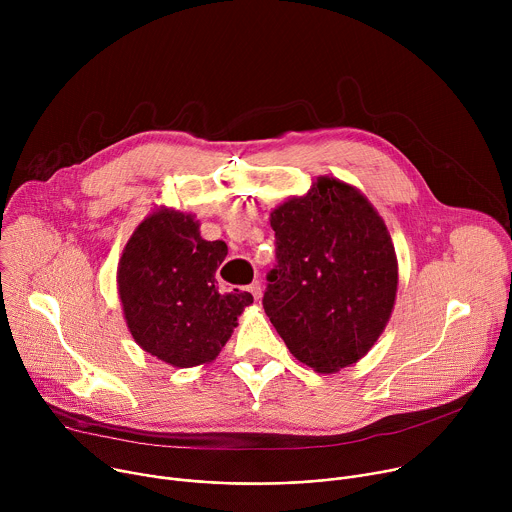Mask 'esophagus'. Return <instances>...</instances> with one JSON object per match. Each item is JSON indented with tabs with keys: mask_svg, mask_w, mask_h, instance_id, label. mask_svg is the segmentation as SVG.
Instances as JSON below:
<instances>
[{
	"mask_svg": "<svg viewBox=\"0 0 512 512\" xmlns=\"http://www.w3.org/2000/svg\"><path fill=\"white\" fill-rule=\"evenodd\" d=\"M247 289L251 291V296H253L255 300H259V298H261V294H263V285H261L259 281H253Z\"/></svg>",
	"mask_w": 512,
	"mask_h": 512,
	"instance_id": "obj_1",
	"label": "esophagus"
}]
</instances>
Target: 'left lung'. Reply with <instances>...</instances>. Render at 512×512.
<instances>
[{"label": "left lung", "mask_w": 512, "mask_h": 512, "mask_svg": "<svg viewBox=\"0 0 512 512\" xmlns=\"http://www.w3.org/2000/svg\"><path fill=\"white\" fill-rule=\"evenodd\" d=\"M275 265L263 308L289 352L336 373L371 350L397 294V257L379 212L356 188L320 178L271 212Z\"/></svg>", "instance_id": "left-lung-1"}]
</instances>
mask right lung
I'll return each mask as SVG.
<instances>
[{
    "label": "right lung",
    "mask_w": 512,
    "mask_h": 512,
    "mask_svg": "<svg viewBox=\"0 0 512 512\" xmlns=\"http://www.w3.org/2000/svg\"><path fill=\"white\" fill-rule=\"evenodd\" d=\"M225 241H204L192 214L160 208L135 229L119 261L117 285L135 342L172 367L210 362L253 304L249 291L221 294L214 273Z\"/></svg>",
    "instance_id": "right-lung-1"
}]
</instances>
